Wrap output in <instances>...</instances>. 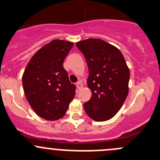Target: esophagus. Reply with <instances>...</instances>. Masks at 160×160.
<instances>
[{
    "instance_id": "34e87169",
    "label": "esophagus",
    "mask_w": 160,
    "mask_h": 160,
    "mask_svg": "<svg viewBox=\"0 0 160 160\" xmlns=\"http://www.w3.org/2000/svg\"><path fill=\"white\" fill-rule=\"evenodd\" d=\"M76 85H77V89H78V90H80V89L82 88V87H83V86H82L81 82H80V81L77 82V83H76Z\"/></svg>"
}]
</instances>
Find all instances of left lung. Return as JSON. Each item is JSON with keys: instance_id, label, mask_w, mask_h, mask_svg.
<instances>
[{"instance_id": "left-lung-1", "label": "left lung", "mask_w": 160, "mask_h": 160, "mask_svg": "<svg viewBox=\"0 0 160 160\" xmlns=\"http://www.w3.org/2000/svg\"><path fill=\"white\" fill-rule=\"evenodd\" d=\"M84 55L89 69L87 84L92 92L83 104L87 115L96 121H106L120 110L128 94L129 70L122 53L100 39L76 43Z\"/></svg>"}]
</instances>
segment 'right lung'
<instances>
[{"label": "right lung", "instance_id": "obj_1", "mask_svg": "<svg viewBox=\"0 0 160 160\" xmlns=\"http://www.w3.org/2000/svg\"><path fill=\"white\" fill-rule=\"evenodd\" d=\"M73 43L54 40L33 55L23 73L25 96L41 118L56 120L66 113L74 97L76 86L70 83L63 63Z\"/></svg>", "mask_w": 160, "mask_h": 160}]
</instances>
